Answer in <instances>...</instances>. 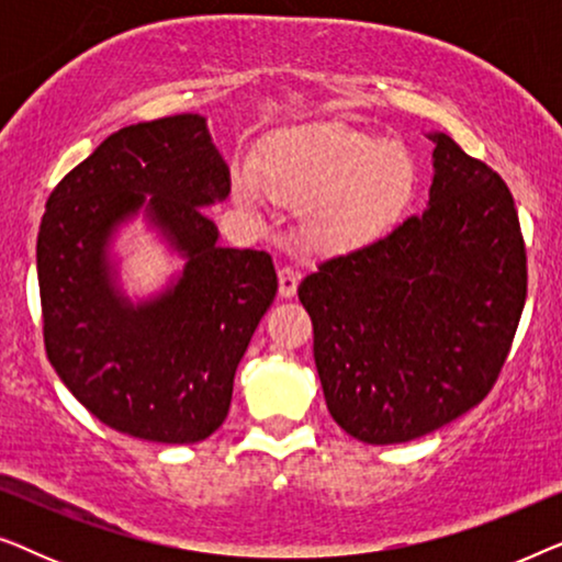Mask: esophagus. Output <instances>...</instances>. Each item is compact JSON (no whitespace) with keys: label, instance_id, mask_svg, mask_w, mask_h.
<instances>
[{"label":"esophagus","instance_id":"esophagus-1","mask_svg":"<svg viewBox=\"0 0 562 562\" xmlns=\"http://www.w3.org/2000/svg\"><path fill=\"white\" fill-rule=\"evenodd\" d=\"M296 286H299V273L291 266H281L279 268V294L283 299L294 296Z\"/></svg>","mask_w":562,"mask_h":562}]
</instances>
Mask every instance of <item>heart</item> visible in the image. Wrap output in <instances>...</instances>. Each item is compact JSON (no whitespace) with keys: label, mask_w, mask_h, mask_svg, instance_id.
Returning <instances> with one entry per match:
<instances>
[{"label":"heart","mask_w":562,"mask_h":562,"mask_svg":"<svg viewBox=\"0 0 562 562\" xmlns=\"http://www.w3.org/2000/svg\"><path fill=\"white\" fill-rule=\"evenodd\" d=\"M263 183L279 204L304 210V235L322 250H350L386 233L414 191V164L398 145L345 125L289 137L266 160ZM237 199L260 204L258 181L237 176Z\"/></svg>","instance_id":"b5f03b06"}]
</instances>
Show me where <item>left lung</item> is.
<instances>
[{
    "instance_id": "left-lung-1",
    "label": "left lung",
    "mask_w": 562,
    "mask_h": 562,
    "mask_svg": "<svg viewBox=\"0 0 562 562\" xmlns=\"http://www.w3.org/2000/svg\"><path fill=\"white\" fill-rule=\"evenodd\" d=\"M429 204L299 286L327 409L368 445L409 442L473 409L527 299V250L502 176L445 133Z\"/></svg>"
}]
</instances>
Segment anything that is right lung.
<instances>
[{
	"label": "right lung",
	"mask_w": 562,
	"mask_h": 562,
	"mask_svg": "<svg viewBox=\"0 0 562 562\" xmlns=\"http://www.w3.org/2000/svg\"><path fill=\"white\" fill-rule=\"evenodd\" d=\"M227 194L229 168L199 114L117 130L50 191L37 233L45 352L122 435L187 445L227 417L237 363L279 289L266 250L217 243L206 206ZM140 209L188 266L166 295L135 307L113 286L105 248Z\"/></svg>",
	"instance_id": "obj_1"
}]
</instances>
